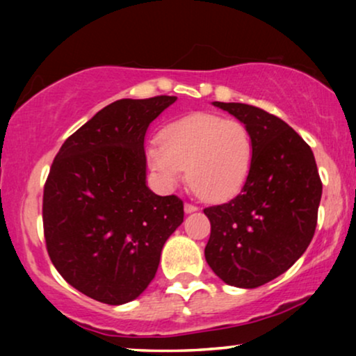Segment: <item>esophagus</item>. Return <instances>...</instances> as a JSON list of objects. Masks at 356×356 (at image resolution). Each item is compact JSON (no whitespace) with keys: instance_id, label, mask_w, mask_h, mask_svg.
<instances>
[{"instance_id":"obj_1","label":"esophagus","mask_w":356,"mask_h":356,"mask_svg":"<svg viewBox=\"0 0 356 356\" xmlns=\"http://www.w3.org/2000/svg\"><path fill=\"white\" fill-rule=\"evenodd\" d=\"M194 211H197V207L194 206V204H189V202L184 204V212L191 213V212H194Z\"/></svg>"}]
</instances>
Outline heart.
<instances>
[{"mask_svg":"<svg viewBox=\"0 0 356 356\" xmlns=\"http://www.w3.org/2000/svg\"><path fill=\"white\" fill-rule=\"evenodd\" d=\"M254 145L241 121L211 113H193L165 126L150 140L145 159L163 188L186 178L207 201H223L240 191L250 177Z\"/></svg>","mask_w":356,"mask_h":356,"instance_id":"b5f03b06","label":"heart"}]
</instances>
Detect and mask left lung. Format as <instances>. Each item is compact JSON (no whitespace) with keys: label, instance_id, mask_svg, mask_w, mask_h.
<instances>
[{"label":"left lung","instance_id":"obj_1","mask_svg":"<svg viewBox=\"0 0 356 356\" xmlns=\"http://www.w3.org/2000/svg\"><path fill=\"white\" fill-rule=\"evenodd\" d=\"M250 129V177L230 201L204 209L206 261L228 285L256 289L289 270L309 246L323 194L313 150L285 121L257 106L213 102Z\"/></svg>","mask_w":356,"mask_h":356}]
</instances>
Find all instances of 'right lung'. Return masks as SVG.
<instances>
[{"label":"right lung","mask_w":356,"mask_h":356,"mask_svg":"<svg viewBox=\"0 0 356 356\" xmlns=\"http://www.w3.org/2000/svg\"><path fill=\"white\" fill-rule=\"evenodd\" d=\"M177 97L106 105L65 140L43 188L48 256L67 284L106 305L143 293L181 225L183 201L145 184L144 136Z\"/></svg>","instance_id":"right-lung-1"}]
</instances>
